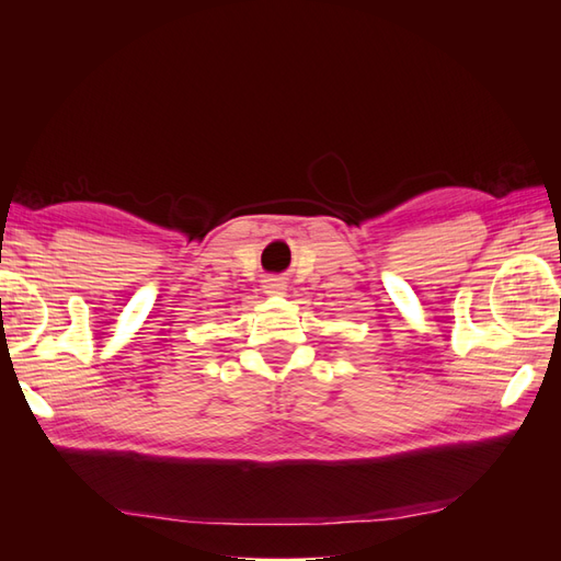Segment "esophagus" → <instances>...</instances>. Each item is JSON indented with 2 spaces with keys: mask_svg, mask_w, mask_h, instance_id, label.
I'll use <instances>...</instances> for the list:
<instances>
[{
  "mask_svg": "<svg viewBox=\"0 0 561 561\" xmlns=\"http://www.w3.org/2000/svg\"><path fill=\"white\" fill-rule=\"evenodd\" d=\"M285 287H287L285 280L278 278V276H271V278L264 280V293H266V295H283Z\"/></svg>",
  "mask_w": 561,
  "mask_h": 561,
  "instance_id": "obj_1",
  "label": "esophagus"
}]
</instances>
